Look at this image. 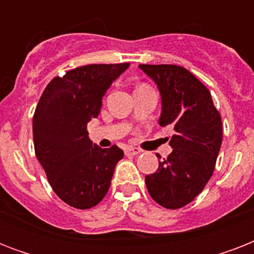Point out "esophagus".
I'll list each match as a JSON object with an SVG mask.
<instances>
[{"instance_id": "esophagus-1", "label": "esophagus", "mask_w": 254, "mask_h": 254, "mask_svg": "<svg viewBox=\"0 0 254 254\" xmlns=\"http://www.w3.org/2000/svg\"><path fill=\"white\" fill-rule=\"evenodd\" d=\"M139 153H141V150L137 149V147H127V150H125V154L127 155H137Z\"/></svg>"}]
</instances>
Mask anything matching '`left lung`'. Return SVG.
Returning a JSON list of instances; mask_svg holds the SVG:
<instances>
[{"mask_svg":"<svg viewBox=\"0 0 254 254\" xmlns=\"http://www.w3.org/2000/svg\"><path fill=\"white\" fill-rule=\"evenodd\" d=\"M162 96L159 124L174 127V150L146 175L147 191L167 209L185 207L203 191L216 166L223 141L220 113L211 93L189 69L175 64H139ZM158 158L161 155L157 154Z\"/></svg>","mask_w":254,"mask_h":254,"instance_id":"obj_1","label":"left lung"}]
</instances>
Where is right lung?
I'll return each instance as SVG.
<instances>
[{
	"instance_id": "right-lung-1",
	"label": "right lung",
	"mask_w": 254,
	"mask_h": 254,
	"mask_svg": "<svg viewBox=\"0 0 254 254\" xmlns=\"http://www.w3.org/2000/svg\"><path fill=\"white\" fill-rule=\"evenodd\" d=\"M129 63L88 64L54 77L33 117L34 149L54 192L77 209L95 207L107 195L115 167L124 157L116 145L101 149L88 138L103 96Z\"/></svg>"
}]
</instances>
